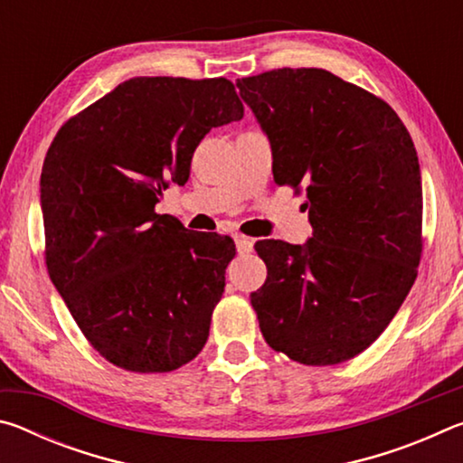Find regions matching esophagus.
<instances>
[{"mask_svg": "<svg viewBox=\"0 0 463 463\" xmlns=\"http://www.w3.org/2000/svg\"><path fill=\"white\" fill-rule=\"evenodd\" d=\"M234 245H237V250L241 255H247L253 250V239L245 237V234H234Z\"/></svg>", "mask_w": 463, "mask_h": 463, "instance_id": "obj_1", "label": "esophagus"}]
</instances>
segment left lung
<instances>
[{
	"instance_id": "8db88e82",
	"label": "left lung",
	"mask_w": 463,
	"mask_h": 463,
	"mask_svg": "<svg viewBox=\"0 0 463 463\" xmlns=\"http://www.w3.org/2000/svg\"><path fill=\"white\" fill-rule=\"evenodd\" d=\"M268 135L273 179L307 185L312 237L255 242L268 279L250 294L271 349L304 365L365 351L417 279L422 187L417 148L386 101L325 69L237 81Z\"/></svg>"
}]
</instances>
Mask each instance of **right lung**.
<instances>
[{"label":"right lung","instance_id":"add662e5","mask_svg":"<svg viewBox=\"0 0 463 463\" xmlns=\"http://www.w3.org/2000/svg\"><path fill=\"white\" fill-rule=\"evenodd\" d=\"M232 81L135 77L62 124L44 156L46 269L109 364L163 373L200 354L234 257L155 203L210 130L242 118Z\"/></svg>","mask_w":463,"mask_h":463}]
</instances>
